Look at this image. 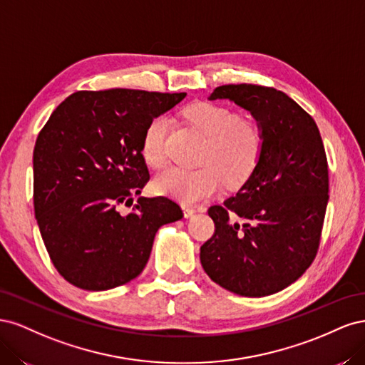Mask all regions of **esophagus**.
Instances as JSON below:
<instances>
[{
	"label": "esophagus",
	"mask_w": 365,
	"mask_h": 365,
	"mask_svg": "<svg viewBox=\"0 0 365 365\" xmlns=\"http://www.w3.org/2000/svg\"><path fill=\"white\" fill-rule=\"evenodd\" d=\"M182 212H184V217H192L196 213V210L192 207H182Z\"/></svg>",
	"instance_id": "obj_1"
}]
</instances>
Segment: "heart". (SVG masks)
<instances>
[{"label": "heart", "mask_w": 365, "mask_h": 365, "mask_svg": "<svg viewBox=\"0 0 365 365\" xmlns=\"http://www.w3.org/2000/svg\"><path fill=\"white\" fill-rule=\"evenodd\" d=\"M184 118L205 138L200 155L201 168L189 170L170 168L153 180V190L172 196L184 204H195L222 189L244 184L256 169L263 150V130L256 118L239 115L230 108L200 102L187 106ZM170 121L165 115L153 117L141 140V153L150 168L165 163V138Z\"/></svg>", "instance_id": "obj_1"}]
</instances>
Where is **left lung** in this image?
Here are the masks:
<instances>
[{
	"instance_id": "8db88e82",
	"label": "left lung",
	"mask_w": 365,
	"mask_h": 365,
	"mask_svg": "<svg viewBox=\"0 0 365 365\" xmlns=\"http://www.w3.org/2000/svg\"><path fill=\"white\" fill-rule=\"evenodd\" d=\"M208 98L250 111L263 150L236 196L208 208L215 235L201 247L202 268L237 295H271L300 279L317 256L329 201L323 140L314 118L275 88L222 85Z\"/></svg>"
}]
</instances>
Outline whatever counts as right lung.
I'll return each instance as SVG.
<instances>
[{
    "instance_id": "right-lung-1",
    "label": "right lung",
    "mask_w": 365,
    "mask_h": 365,
    "mask_svg": "<svg viewBox=\"0 0 365 365\" xmlns=\"http://www.w3.org/2000/svg\"><path fill=\"white\" fill-rule=\"evenodd\" d=\"M185 93L77 91L54 109L33 150V204L43 244L62 277L85 291L135 279L161 225L182 217L169 197H143L149 181L141 140L149 121Z\"/></svg>"
}]
</instances>
